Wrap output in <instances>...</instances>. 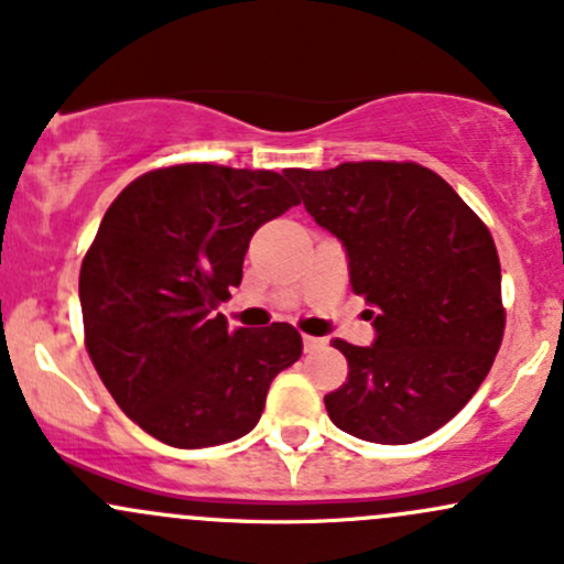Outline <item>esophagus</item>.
Returning a JSON list of instances; mask_svg holds the SVG:
<instances>
[{
  "mask_svg": "<svg viewBox=\"0 0 564 564\" xmlns=\"http://www.w3.org/2000/svg\"><path fill=\"white\" fill-rule=\"evenodd\" d=\"M303 346H305V351H316L324 346V338H316V335H303Z\"/></svg>",
  "mask_w": 564,
  "mask_h": 564,
  "instance_id": "esophagus-1",
  "label": "esophagus"
}]
</instances>
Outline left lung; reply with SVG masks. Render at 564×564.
Returning a JSON list of instances; mask_svg holds the SVG:
<instances>
[{
	"mask_svg": "<svg viewBox=\"0 0 564 564\" xmlns=\"http://www.w3.org/2000/svg\"><path fill=\"white\" fill-rule=\"evenodd\" d=\"M305 209L346 248L355 294L377 310L371 346L335 338L349 377L329 420L377 445H409L453 420L488 377L505 333L491 231L417 163L292 169Z\"/></svg>",
	"mask_w": 564,
	"mask_h": 564,
	"instance_id": "8db88e82",
	"label": "left lung"
}]
</instances>
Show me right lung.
<instances>
[{"label": "right lung", "mask_w": 564, "mask_h": 564, "mask_svg": "<svg viewBox=\"0 0 564 564\" xmlns=\"http://www.w3.org/2000/svg\"><path fill=\"white\" fill-rule=\"evenodd\" d=\"M300 204L275 172L182 163L130 182L78 275L84 335L106 390L139 429L182 451L256 429L270 382L300 360L286 322L229 329L253 231Z\"/></svg>", "instance_id": "right-lung-1"}]
</instances>
